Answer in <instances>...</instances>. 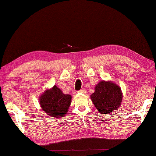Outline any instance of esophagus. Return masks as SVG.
<instances>
[{
	"label": "esophagus",
	"mask_w": 156,
	"mask_h": 156,
	"mask_svg": "<svg viewBox=\"0 0 156 156\" xmlns=\"http://www.w3.org/2000/svg\"><path fill=\"white\" fill-rule=\"evenodd\" d=\"M79 92H81V93H85V92H86V90H85V89H81V90H80L78 91Z\"/></svg>",
	"instance_id": "esophagus-1"
}]
</instances>
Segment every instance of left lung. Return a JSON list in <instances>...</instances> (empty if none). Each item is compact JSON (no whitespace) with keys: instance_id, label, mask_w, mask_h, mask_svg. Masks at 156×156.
<instances>
[{"instance_id":"8db88e82","label":"left lung","mask_w":156,"mask_h":156,"mask_svg":"<svg viewBox=\"0 0 156 156\" xmlns=\"http://www.w3.org/2000/svg\"><path fill=\"white\" fill-rule=\"evenodd\" d=\"M90 98L98 111L107 115L120 107L122 94L118 85L102 80L95 86V91L90 95Z\"/></svg>"}]
</instances>
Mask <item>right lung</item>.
Here are the masks:
<instances>
[{
	"label": "right lung",
	"mask_w": 156,
	"mask_h": 156,
	"mask_svg": "<svg viewBox=\"0 0 156 156\" xmlns=\"http://www.w3.org/2000/svg\"><path fill=\"white\" fill-rule=\"evenodd\" d=\"M72 96L65 94L56 86L46 90L39 97L42 110L49 117L61 118L67 113L71 104Z\"/></svg>",
	"instance_id": "add662e5"
}]
</instances>
